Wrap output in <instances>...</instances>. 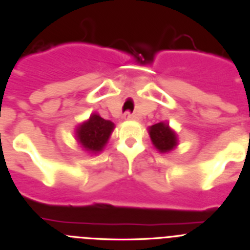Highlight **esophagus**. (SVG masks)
Listing matches in <instances>:
<instances>
[{"label": "esophagus", "mask_w": 250, "mask_h": 250, "mask_svg": "<svg viewBox=\"0 0 250 250\" xmlns=\"http://www.w3.org/2000/svg\"><path fill=\"white\" fill-rule=\"evenodd\" d=\"M124 119H126V120H133V119H136L137 117L134 116V114H132L131 112H128V111H126V112L124 113Z\"/></svg>", "instance_id": "1"}]
</instances>
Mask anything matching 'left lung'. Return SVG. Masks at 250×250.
<instances>
[{
	"label": "left lung",
	"instance_id": "1",
	"mask_svg": "<svg viewBox=\"0 0 250 250\" xmlns=\"http://www.w3.org/2000/svg\"><path fill=\"white\" fill-rule=\"evenodd\" d=\"M148 133L154 147L160 153H166V152L172 151L178 144L177 134L166 123L161 122L149 126Z\"/></svg>",
	"mask_w": 250,
	"mask_h": 250
}]
</instances>
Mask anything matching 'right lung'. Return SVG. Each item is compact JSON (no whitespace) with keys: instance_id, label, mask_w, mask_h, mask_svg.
<instances>
[{"instance_id":"1","label":"right lung","mask_w":250,"mask_h":250,"mask_svg":"<svg viewBox=\"0 0 250 250\" xmlns=\"http://www.w3.org/2000/svg\"><path fill=\"white\" fill-rule=\"evenodd\" d=\"M113 128L112 122L103 119L99 114L92 113L89 120L78 126L76 137L85 151L96 154L104 148Z\"/></svg>"}]
</instances>
